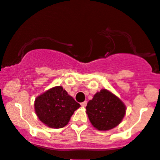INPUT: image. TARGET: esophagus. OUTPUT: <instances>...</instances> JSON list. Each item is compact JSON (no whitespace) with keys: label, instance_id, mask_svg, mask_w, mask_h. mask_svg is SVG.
Wrapping results in <instances>:
<instances>
[{"label":"esophagus","instance_id":"obj_1","mask_svg":"<svg viewBox=\"0 0 160 160\" xmlns=\"http://www.w3.org/2000/svg\"><path fill=\"white\" fill-rule=\"evenodd\" d=\"M80 105H81L83 108H85L87 106V101H83V102H82L81 104H80Z\"/></svg>","mask_w":160,"mask_h":160}]
</instances>
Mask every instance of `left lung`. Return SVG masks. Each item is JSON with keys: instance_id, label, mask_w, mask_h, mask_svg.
I'll return each mask as SVG.
<instances>
[{"instance_id": "obj_1", "label": "left lung", "mask_w": 160, "mask_h": 160, "mask_svg": "<svg viewBox=\"0 0 160 160\" xmlns=\"http://www.w3.org/2000/svg\"><path fill=\"white\" fill-rule=\"evenodd\" d=\"M90 123L100 131L114 128L121 123L125 114V104L109 90H101L95 93L86 107Z\"/></svg>"}]
</instances>
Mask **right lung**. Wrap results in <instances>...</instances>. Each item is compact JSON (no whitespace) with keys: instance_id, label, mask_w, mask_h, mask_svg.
<instances>
[{"instance_id":"add662e5","label":"right lung","mask_w":160,"mask_h":160,"mask_svg":"<svg viewBox=\"0 0 160 160\" xmlns=\"http://www.w3.org/2000/svg\"><path fill=\"white\" fill-rule=\"evenodd\" d=\"M34 105L39 120L53 128L66 126L74 111L80 107L61 86L54 87L37 97Z\"/></svg>"}]
</instances>
